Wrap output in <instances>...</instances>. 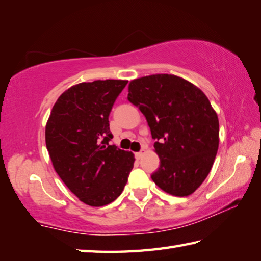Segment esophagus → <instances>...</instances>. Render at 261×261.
<instances>
[{
	"label": "esophagus",
	"mask_w": 261,
	"mask_h": 261,
	"mask_svg": "<svg viewBox=\"0 0 261 261\" xmlns=\"http://www.w3.org/2000/svg\"><path fill=\"white\" fill-rule=\"evenodd\" d=\"M145 152H146V151H145V148L143 147V148H141V151H140V152H138V153H136V154H135V155H136V159H138V160H139V159L144 155Z\"/></svg>",
	"instance_id": "1"
}]
</instances>
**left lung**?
Returning <instances> with one entry per match:
<instances>
[{
  "mask_svg": "<svg viewBox=\"0 0 261 261\" xmlns=\"http://www.w3.org/2000/svg\"><path fill=\"white\" fill-rule=\"evenodd\" d=\"M127 100L148 123L160 167L153 182L176 197L192 194L206 179L219 148V118L200 88L175 74L158 73L129 84Z\"/></svg>",
  "mask_w": 261,
  "mask_h": 261,
  "instance_id": "8db88e82",
  "label": "left lung"
}]
</instances>
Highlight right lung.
<instances>
[{"label":"right lung","instance_id":"obj_1","mask_svg":"<svg viewBox=\"0 0 261 261\" xmlns=\"http://www.w3.org/2000/svg\"><path fill=\"white\" fill-rule=\"evenodd\" d=\"M127 81L81 83L63 92L46 124V146L57 175L84 204L108 205L122 193L135 155L108 141V116Z\"/></svg>","mask_w":261,"mask_h":261}]
</instances>
